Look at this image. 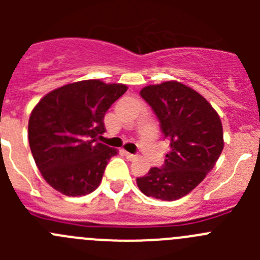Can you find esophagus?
I'll return each mask as SVG.
<instances>
[{
  "label": "esophagus",
  "mask_w": 260,
  "mask_h": 260,
  "mask_svg": "<svg viewBox=\"0 0 260 260\" xmlns=\"http://www.w3.org/2000/svg\"><path fill=\"white\" fill-rule=\"evenodd\" d=\"M125 156L127 160H130V161H134V160H137L138 158L137 155H133V153H128V152H125Z\"/></svg>",
  "instance_id": "esophagus-1"
}]
</instances>
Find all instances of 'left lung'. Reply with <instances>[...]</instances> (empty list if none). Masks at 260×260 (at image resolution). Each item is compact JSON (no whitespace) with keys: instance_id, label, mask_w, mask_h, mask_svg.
<instances>
[{"instance_id":"obj_1","label":"left lung","mask_w":260,"mask_h":260,"mask_svg":"<svg viewBox=\"0 0 260 260\" xmlns=\"http://www.w3.org/2000/svg\"><path fill=\"white\" fill-rule=\"evenodd\" d=\"M141 96L160 119L171 150L164 167L151 168L138 178V187L146 197L177 201L206 178L221 155V119L201 93L177 80L146 86Z\"/></svg>"}]
</instances>
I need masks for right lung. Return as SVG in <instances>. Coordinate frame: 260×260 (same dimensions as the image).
<instances>
[{
	"label": "right lung",
	"mask_w": 260,
	"mask_h": 260,
	"mask_svg": "<svg viewBox=\"0 0 260 260\" xmlns=\"http://www.w3.org/2000/svg\"><path fill=\"white\" fill-rule=\"evenodd\" d=\"M126 91L122 83L79 80L48 92L32 109L29 148L53 189L68 197L98 189L108 161L118 153L99 143L105 133L104 116Z\"/></svg>",
	"instance_id": "1"
}]
</instances>
